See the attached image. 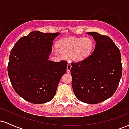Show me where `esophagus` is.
<instances>
[{
	"label": "esophagus",
	"instance_id": "34e87169",
	"mask_svg": "<svg viewBox=\"0 0 129 129\" xmlns=\"http://www.w3.org/2000/svg\"><path fill=\"white\" fill-rule=\"evenodd\" d=\"M72 68V65L70 64V63H68L67 66V72L68 73H70V69Z\"/></svg>",
	"mask_w": 129,
	"mask_h": 129
}]
</instances>
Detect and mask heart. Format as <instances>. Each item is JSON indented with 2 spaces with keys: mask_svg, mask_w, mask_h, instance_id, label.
Returning a JSON list of instances; mask_svg holds the SVG:
<instances>
[{
  "mask_svg": "<svg viewBox=\"0 0 129 129\" xmlns=\"http://www.w3.org/2000/svg\"><path fill=\"white\" fill-rule=\"evenodd\" d=\"M94 43L90 38H66L57 43L56 53L59 55L71 56L72 60L78 62L88 57L93 51Z\"/></svg>",
  "mask_w": 129,
  "mask_h": 129,
  "instance_id": "b5f03b06",
  "label": "heart"
}]
</instances>
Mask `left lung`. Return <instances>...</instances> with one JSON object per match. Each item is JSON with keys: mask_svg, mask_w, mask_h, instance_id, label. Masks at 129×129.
I'll return each instance as SVG.
<instances>
[{"mask_svg": "<svg viewBox=\"0 0 129 129\" xmlns=\"http://www.w3.org/2000/svg\"><path fill=\"white\" fill-rule=\"evenodd\" d=\"M96 42L94 51L81 61L72 62V87L81 101L95 104L115 93L122 76L119 48L109 36L88 32Z\"/></svg>", "mask_w": 129, "mask_h": 129, "instance_id": "left-lung-1", "label": "left lung"}]
</instances>
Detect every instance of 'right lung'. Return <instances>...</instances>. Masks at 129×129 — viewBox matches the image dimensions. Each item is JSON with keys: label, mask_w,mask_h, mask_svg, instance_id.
Here are the masks:
<instances>
[{"label": "right lung", "mask_w": 129, "mask_h": 129, "mask_svg": "<svg viewBox=\"0 0 129 129\" xmlns=\"http://www.w3.org/2000/svg\"><path fill=\"white\" fill-rule=\"evenodd\" d=\"M59 33L31 32L20 38L10 52L8 76L17 94L33 104L49 102L55 95L67 62L48 60L53 40Z\"/></svg>", "instance_id": "obj_1"}]
</instances>
